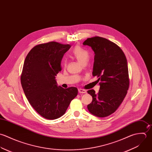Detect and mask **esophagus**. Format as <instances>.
<instances>
[{
    "label": "esophagus",
    "instance_id": "34e87169",
    "mask_svg": "<svg viewBox=\"0 0 152 152\" xmlns=\"http://www.w3.org/2000/svg\"><path fill=\"white\" fill-rule=\"evenodd\" d=\"M78 93H82V94H85V93H86V90L80 88V89H78Z\"/></svg>",
    "mask_w": 152,
    "mask_h": 152
}]
</instances>
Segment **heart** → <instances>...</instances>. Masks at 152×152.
Masks as SVG:
<instances>
[{"label":"heart","instance_id":"heart-1","mask_svg":"<svg viewBox=\"0 0 152 152\" xmlns=\"http://www.w3.org/2000/svg\"><path fill=\"white\" fill-rule=\"evenodd\" d=\"M71 55L81 64L87 62L89 58L88 52L79 46H76L74 48ZM64 65L66 66V62H64Z\"/></svg>","mask_w":152,"mask_h":152}]
</instances>
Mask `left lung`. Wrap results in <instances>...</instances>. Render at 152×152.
Instances as JSON below:
<instances>
[{
	"label": "left lung",
	"mask_w": 152,
	"mask_h": 152,
	"mask_svg": "<svg viewBox=\"0 0 152 152\" xmlns=\"http://www.w3.org/2000/svg\"><path fill=\"white\" fill-rule=\"evenodd\" d=\"M83 45L94 52L93 75L99 78L100 86L97 94L94 90L87 91L93 97L87 108L92 114L105 117L116 111L127 94L129 87L127 59L117 45L102 37L88 38Z\"/></svg>",
	"instance_id": "8db88e82"
}]
</instances>
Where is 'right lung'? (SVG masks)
Instances as JSON below:
<instances>
[{
  "mask_svg": "<svg viewBox=\"0 0 152 152\" xmlns=\"http://www.w3.org/2000/svg\"><path fill=\"white\" fill-rule=\"evenodd\" d=\"M71 47L53 41L37 45L24 61L20 81L25 96L35 110L48 120L63 115L78 94L76 87L64 89L55 80L62 57Z\"/></svg>",
  "mask_w": 152,
  "mask_h": 152,
  "instance_id": "1",
  "label": "right lung"
}]
</instances>
